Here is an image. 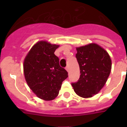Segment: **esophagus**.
Instances as JSON below:
<instances>
[{
    "instance_id": "1",
    "label": "esophagus",
    "mask_w": 127,
    "mask_h": 127,
    "mask_svg": "<svg viewBox=\"0 0 127 127\" xmlns=\"http://www.w3.org/2000/svg\"><path fill=\"white\" fill-rule=\"evenodd\" d=\"M65 69L67 70V72H69V66H67V67H65Z\"/></svg>"
}]
</instances>
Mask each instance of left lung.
<instances>
[{"instance_id": "1", "label": "left lung", "mask_w": 127, "mask_h": 127, "mask_svg": "<svg viewBox=\"0 0 127 127\" xmlns=\"http://www.w3.org/2000/svg\"><path fill=\"white\" fill-rule=\"evenodd\" d=\"M80 77L72 83L76 94L83 98L93 97L104 87L111 70L108 53L99 45L91 43L76 48Z\"/></svg>"}]
</instances>
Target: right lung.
Wrapping results in <instances>:
<instances>
[{"label":"right lung","mask_w":127,"mask_h":127,"mask_svg":"<svg viewBox=\"0 0 127 127\" xmlns=\"http://www.w3.org/2000/svg\"><path fill=\"white\" fill-rule=\"evenodd\" d=\"M59 45L41 41L32 46L23 62V71L28 86L39 98L52 100L58 96L62 83L68 72L59 64L54 54Z\"/></svg>","instance_id":"add662e5"}]
</instances>
